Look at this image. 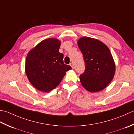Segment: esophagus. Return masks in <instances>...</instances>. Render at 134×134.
<instances>
[{
	"instance_id": "esophagus-1",
	"label": "esophagus",
	"mask_w": 134,
	"mask_h": 134,
	"mask_svg": "<svg viewBox=\"0 0 134 134\" xmlns=\"http://www.w3.org/2000/svg\"><path fill=\"white\" fill-rule=\"evenodd\" d=\"M70 66L72 68V69H73V68H74V67H73V63H70Z\"/></svg>"
}]
</instances>
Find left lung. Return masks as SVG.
Segmentation results:
<instances>
[{"mask_svg":"<svg viewBox=\"0 0 134 134\" xmlns=\"http://www.w3.org/2000/svg\"><path fill=\"white\" fill-rule=\"evenodd\" d=\"M77 44L86 65L85 71L80 75L81 85L89 92L101 91L115 74V62L110 50L100 40L89 37L80 38Z\"/></svg>","mask_w":134,"mask_h":134,"instance_id":"1","label":"left lung"}]
</instances>
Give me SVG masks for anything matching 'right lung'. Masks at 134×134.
<instances>
[{
    "label": "right lung",
    "mask_w": 134,
    "mask_h": 134,
    "mask_svg": "<svg viewBox=\"0 0 134 134\" xmlns=\"http://www.w3.org/2000/svg\"><path fill=\"white\" fill-rule=\"evenodd\" d=\"M61 41L49 38L40 42L28 53L25 73L30 83L39 91L48 92L61 83L67 71L72 69L64 63L59 49Z\"/></svg>",
    "instance_id": "1"
}]
</instances>
